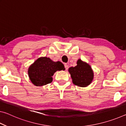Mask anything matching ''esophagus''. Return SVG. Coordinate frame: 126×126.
I'll return each mask as SVG.
<instances>
[{"label": "esophagus", "mask_w": 126, "mask_h": 126, "mask_svg": "<svg viewBox=\"0 0 126 126\" xmlns=\"http://www.w3.org/2000/svg\"><path fill=\"white\" fill-rule=\"evenodd\" d=\"M64 67L65 68V70H67L68 69V65L67 64H64Z\"/></svg>", "instance_id": "obj_1"}]
</instances>
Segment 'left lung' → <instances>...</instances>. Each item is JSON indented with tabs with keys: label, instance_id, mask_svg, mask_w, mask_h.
I'll list each match as a JSON object with an SVG mask.
<instances>
[{
	"label": "left lung",
	"instance_id": "1",
	"mask_svg": "<svg viewBox=\"0 0 126 126\" xmlns=\"http://www.w3.org/2000/svg\"><path fill=\"white\" fill-rule=\"evenodd\" d=\"M77 65L69 68L68 71L71 74L72 82L74 84L81 87L88 86L93 80L94 73L91 67L88 64L78 59Z\"/></svg>",
	"mask_w": 126,
	"mask_h": 126
}]
</instances>
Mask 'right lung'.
<instances>
[{
	"mask_svg": "<svg viewBox=\"0 0 126 126\" xmlns=\"http://www.w3.org/2000/svg\"><path fill=\"white\" fill-rule=\"evenodd\" d=\"M61 62H53L49 58L40 57L29 67V77L36 86H42L52 82V76L57 71L64 70Z\"/></svg>",
	"mask_w": 126,
	"mask_h": 126,
	"instance_id": "1",
	"label": "right lung"
}]
</instances>
